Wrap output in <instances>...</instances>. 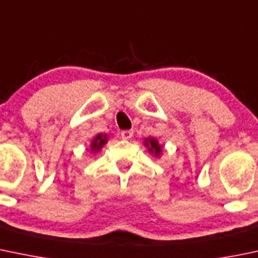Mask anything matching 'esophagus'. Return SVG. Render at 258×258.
Returning <instances> with one entry per match:
<instances>
[{"mask_svg": "<svg viewBox=\"0 0 258 258\" xmlns=\"http://www.w3.org/2000/svg\"><path fill=\"white\" fill-rule=\"evenodd\" d=\"M132 136H134V131L132 130H124V131H121V137L123 140H130Z\"/></svg>", "mask_w": 258, "mask_h": 258, "instance_id": "1", "label": "esophagus"}]
</instances>
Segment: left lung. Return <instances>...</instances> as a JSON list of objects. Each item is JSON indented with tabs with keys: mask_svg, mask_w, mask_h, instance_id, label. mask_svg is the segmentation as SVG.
I'll return each instance as SVG.
<instances>
[{
	"mask_svg": "<svg viewBox=\"0 0 258 258\" xmlns=\"http://www.w3.org/2000/svg\"><path fill=\"white\" fill-rule=\"evenodd\" d=\"M145 146L148 147V152L151 153H154V156H161V152H162V147L161 145L158 143V141L156 138H146L145 140Z\"/></svg>",
	"mask_w": 258,
	"mask_h": 258,
	"instance_id": "1",
	"label": "left lung"
}]
</instances>
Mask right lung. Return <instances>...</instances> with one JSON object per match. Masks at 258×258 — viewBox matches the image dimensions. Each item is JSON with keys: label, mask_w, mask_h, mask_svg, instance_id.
Wrapping results in <instances>:
<instances>
[{"label": "right lung", "mask_w": 258, "mask_h": 258, "mask_svg": "<svg viewBox=\"0 0 258 258\" xmlns=\"http://www.w3.org/2000/svg\"><path fill=\"white\" fill-rule=\"evenodd\" d=\"M106 142H107V135L99 134L96 137H94L93 141H91V145H90L91 151L99 152L105 145H106Z\"/></svg>", "instance_id": "1"}]
</instances>
